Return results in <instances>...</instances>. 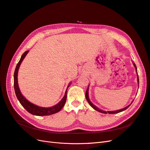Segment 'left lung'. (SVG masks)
Returning <instances> with one entry per match:
<instances>
[{"label": "left lung", "instance_id": "obj_1", "mask_svg": "<svg viewBox=\"0 0 150 150\" xmlns=\"http://www.w3.org/2000/svg\"><path fill=\"white\" fill-rule=\"evenodd\" d=\"M133 65H134V67H135V68H136V72H137V68H136V65H135V63H133ZM137 74H138V73H137ZM138 83H139V77H138ZM85 98H86V99H87V102H88L89 104L92 106V108L93 109L96 110L97 111H99V112H102V113H104V114H108V113H109V114H116V113H119V112H122V111H123V110H125L127 109L128 108H129V107L131 105V104L130 105H127V107H126V108H123V109H120V110H114V111H105V110H101V109H99L98 108H97V107H96L95 105H93V104L92 103V102H91V101H90L89 97H88V87L87 89L86 92H85ZM132 102H133V100H132ZM132 102H131V103H132Z\"/></svg>", "mask_w": 150, "mask_h": 150}]
</instances>
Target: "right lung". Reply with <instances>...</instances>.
I'll return each instance as SVG.
<instances>
[{
  "label": "right lung",
  "mask_w": 150,
  "mask_h": 150,
  "mask_svg": "<svg viewBox=\"0 0 150 150\" xmlns=\"http://www.w3.org/2000/svg\"><path fill=\"white\" fill-rule=\"evenodd\" d=\"M28 52L29 51H26L23 54L22 56H21L19 62H18V64H17L16 69H15L14 74V91H15L16 97L18 98V99L19 100L21 104L23 106V108L26 110L28 112H29L30 114H31L33 115H38V116H42V115H51V114L58 112L59 111L61 110V109L63 108V107L64 106V105H65L66 102L67 97V90L65 92V96H64L63 98L61 100V101L58 102L57 105H55L53 107H51V108H42V107H40V106L33 104L31 103L30 102H29L22 95V93H21L19 88L18 82V70L21 63H22L24 58H25V56H26V54H28ZM70 83H69V85H68V87L70 86Z\"/></svg>",
  "instance_id": "1"
}]
</instances>
